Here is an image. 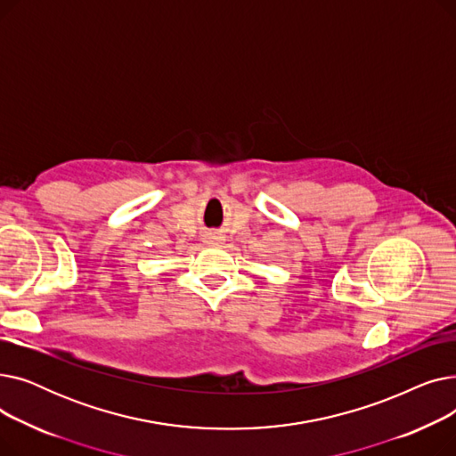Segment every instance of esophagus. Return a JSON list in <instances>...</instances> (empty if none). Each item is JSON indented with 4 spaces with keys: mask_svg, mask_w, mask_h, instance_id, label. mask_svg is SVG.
Listing matches in <instances>:
<instances>
[{
    "mask_svg": "<svg viewBox=\"0 0 456 456\" xmlns=\"http://www.w3.org/2000/svg\"><path fill=\"white\" fill-rule=\"evenodd\" d=\"M222 242V236H208L207 238V244H220Z\"/></svg>",
    "mask_w": 456,
    "mask_h": 456,
    "instance_id": "34e87169",
    "label": "esophagus"
}]
</instances>
